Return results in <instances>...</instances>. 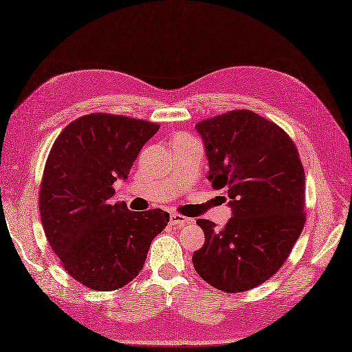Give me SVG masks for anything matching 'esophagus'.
<instances>
[{
	"label": "esophagus",
	"instance_id": "34e87169",
	"mask_svg": "<svg viewBox=\"0 0 352 352\" xmlns=\"http://www.w3.org/2000/svg\"><path fill=\"white\" fill-rule=\"evenodd\" d=\"M169 223L170 226H177V227H183L186 223H189V219L186 216H182L178 213H170L169 214Z\"/></svg>",
	"mask_w": 352,
	"mask_h": 352
}]
</instances>
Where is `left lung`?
<instances>
[{"mask_svg": "<svg viewBox=\"0 0 352 352\" xmlns=\"http://www.w3.org/2000/svg\"><path fill=\"white\" fill-rule=\"evenodd\" d=\"M195 129L207 180L226 189L231 218L221 230L197 221L206 242L193 252V267L214 289L250 290L278 271L304 228L302 163L287 134L251 110L228 111Z\"/></svg>", "mask_w": 352, "mask_h": 352, "instance_id": "1", "label": "left lung"}]
</instances>
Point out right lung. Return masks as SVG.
Wrapping results in <instances>:
<instances>
[{"instance_id":"add662e5","label":"right lung","mask_w":352,"mask_h":352,"mask_svg":"<svg viewBox=\"0 0 352 352\" xmlns=\"http://www.w3.org/2000/svg\"><path fill=\"white\" fill-rule=\"evenodd\" d=\"M160 125L107 113L85 115L58 134L45 163L39 210L52 251L78 283L124 287L144 267L153 239L168 226L160 208L130 212L111 203L113 183Z\"/></svg>"}]
</instances>
